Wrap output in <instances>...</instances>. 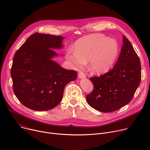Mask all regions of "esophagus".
Returning a JSON list of instances; mask_svg holds the SVG:
<instances>
[{"label": "esophagus", "mask_w": 150, "mask_h": 150, "mask_svg": "<svg viewBox=\"0 0 150 150\" xmlns=\"http://www.w3.org/2000/svg\"><path fill=\"white\" fill-rule=\"evenodd\" d=\"M78 77L79 78H84L86 77V75H85V74L82 72V71H80L79 73H78Z\"/></svg>", "instance_id": "34e87169"}]
</instances>
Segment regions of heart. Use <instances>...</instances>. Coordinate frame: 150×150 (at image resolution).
<instances>
[{"mask_svg": "<svg viewBox=\"0 0 150 150\" xmlns=\"http://www.w3.org/2000/svg\"><path fill=\"white\" fill-rule=\"evenodd\" d=\"M119 52L120 47L115 40L102 34H92L78 40L75 51H68L66 57L77 69L89 60L90 69L95 74H103L113 67Z\"/></svg>", "mask_w": 150, "mask_h": 150, "instance_id": "heart-1", "label": "heart"}]
</instances>
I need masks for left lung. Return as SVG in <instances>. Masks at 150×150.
<instances>
[{"mask_svg": "<svg viewBox=\"0 0 150 150\" xmlns=\"http://www.w3.org/2000/svg\"><path fill=\"white\" fill-rule=\"evenodd\" d=\"M141 79L139 58L131 42L123 35V46L112 69L90 78L94 89L87 96V101L98 111L115 112L132 100Z\"/></svg>", "mask_w": 150, "mask_h": 150, "instance_id": "left-lung-1", "label": "left lung"}]
</instances>
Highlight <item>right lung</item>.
I'll return each instance as SVG.
<instances>
[{"label": "right lung", "mask_w": 150, "mask_h": 150, "mask_svg": "<svg viewBox=\"0 0 150 150\" xmlns=\"http://www.w3.org/2000/svg\"><path fill=\"white\" fill-rule=\"evenodd\" d=\"M62 36L34 33L16 52L11 70L13 90L18 100L35 111H46L61 101L66 85L77 78L52 59L61 49Z\"/></svg>", "instance_id": "add662e5"}]
</instances>
